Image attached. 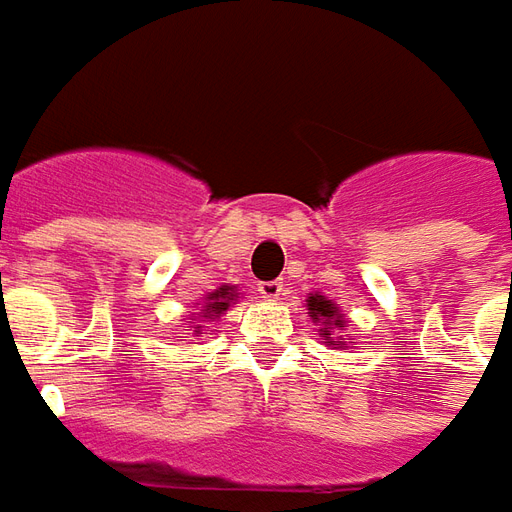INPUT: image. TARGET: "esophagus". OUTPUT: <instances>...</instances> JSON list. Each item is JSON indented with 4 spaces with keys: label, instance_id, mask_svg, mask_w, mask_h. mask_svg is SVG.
<instances>
[{
    "label": "esophagus",
    "instance_id": "obj_1",
    "mask_svg": "<svg viewBox=\"0 0 512 512\" xmlns=\"http://www.w3.org/2000/svg\"><path fill=\"white\" fill-rule=\"evenodd\" d=\"M257 291H260V296H263L266 302H277V299L282 296V282L280 280L260 282V285H257Z\"/></svg>",
    "mask_w": 512,
    "mask_h": 512
}]
</instances>
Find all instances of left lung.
Here are the masks:
<instances>
[{"instance_id": "left-lung-1", "label": "left lung", "mask_w": 512, "mask_h": 512, "mask_svg": "<svg viewBox=\"0 0 512 512\" xmlns=\"http://www.w3.org/2000/svg\"><path fill=\"white\" fill-rule=\"evenodd\" d=\"M307 310H310V318L313 321H318L321 324V338H324V343H332V346H343L346 343V338H335L332 335V330H341L343 324V313H338V307L332 305V299H327V296H321V293H310L307 296Z\"/></svg>"}]
</instances>
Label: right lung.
Wrapping results in <instances>:
<instances>
[{"mask_svg": "<svg viewBox=\"0 0 512 512\" xmlns=\"http://www.w3.org/2000/svg\"><path fill=\"white\" fill-rule=\"evenodd\" d=\"M238 299V293L232 285H221L219 291L207 293L205 302H202V316L196 313V316L202 318V321H210V318H219L224 310H230V305ZM194 332H199V327H194Z\"/></svg>", "mask_w": 512, "mask_h": 512, "instance_id": "1", "label": "right lung"}]
</instances>
